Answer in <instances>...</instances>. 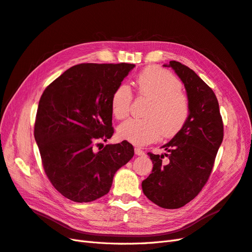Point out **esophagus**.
I'll list each match as a JSON object with an SVG mask.
<instances>
[{
    "label": "esophagus",
    "instance_id": "34e87169",
    "mask_svg": "<svg viewBox=\"0 0 252 252\" xmlns=\"http://www.w3.org/2000/svg\"><path fill=\"white\" fill-rule=\"evenodd\" d=\"M134 152H135L136 156H144L145 155V152L140 147H135L134 148Z\"/></svg>",
    "mask_w": 252,
    "mask_h": 252
}]
</instances>
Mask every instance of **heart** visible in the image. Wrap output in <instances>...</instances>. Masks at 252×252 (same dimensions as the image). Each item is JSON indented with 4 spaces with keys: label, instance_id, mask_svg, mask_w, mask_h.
<instances>
[{
    "label": "heart",
    "instance_id": "b5f03b06",
    "mask_svg": "<svg viewBox=\"0 0 252 252\" xmlns=\"http://www.w3.org/2000/svg\"><path fill=\"white\" fill-rule=\"evenodd\" d=\"M139 96L148 98L143 112L144 119H129L118 128L119 138L133 145H145L159 136L171 138L184 127L190 113L188 97L183 94L182 83L173 74L159 67H147L136 77ZM132 93L125 84L113 91L111 112L123 120L129 113Z\"/></svg>",
    "mask_w": 252,
    "mask_h": 252
}]
</instances>
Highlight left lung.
<instances>
[{
	"instance_id": "8db88e82",
	"label": "left lung",
	"mask_w": 252,
	"mask_h": 252,
	"mask_svg": "<svg viewBox=\"0 0 252 252\" xmlns=\"http://www.w3.org/2000/svg\"><path fill=\"white\" fill-rule=\"evenodd\" d=\"M186 89L190 106L188 120L180 132L165 144L168 154L148 152L154 168L142 182L144 194L158 206L177 209L200 193L207 183L224 136L218 98L212 89L189 67L170 61ZM167 156L170 162L162 164Z\"/></svg>"
}]
</instances>
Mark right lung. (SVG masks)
I'll return each mask as SVG.
<instances>
[{"label":"right lung","instance_id":"obj_1","mask_svg":"<svg viewBox=\"0 0 252 252\" xmlns=\"http://www.w3.org/2000/svg\"><path fill=\"white\" fill-rule=\"evenodd\" d=\"M134 66L79 64L44 90L34 139L45 173L67 199L87 203L107 194L114 173L133 157V146L127 141L106 145L97 152L94 146L112 136L111 95Z\"/></svg>","mask_w":252,"mask_h":252}]
</instances>
